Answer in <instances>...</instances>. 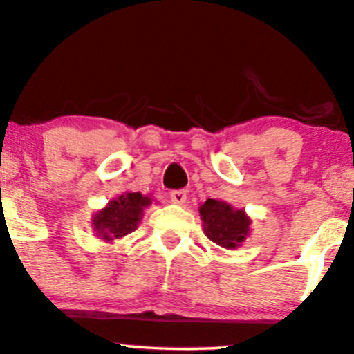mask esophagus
<instances>
[{"mask_svg":"<svg viewBox=\"0 0 354 354\" xmlns=\"http://www.w3.org/2000/svg\"><path fill=\"white\" fill-rule=\"evenodd\" d=\"M169 198H171V201L174 205H183V203L186 201V191L185 189H174L171 191V194H169Z\"/></svg>","mask_w":354,"mask_h":354,"instance_id":"obj_1","label":"esophagus"}]
</instances>
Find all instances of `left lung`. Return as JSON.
Returning <instances> with one entry per match:
<instances>
[{
    "label": "left lung",
    "mask_w": 354,
    "mask_h": 354,
    "mask_svg": "<svg viewBox=\"0 0 354 354\" xmlns=\"http://www.w3.org/2000/svg\"><path fill=\"white\" fill-rule=\"evenodd\" d=\"M205 233L209 241L231 250L245 241L250 233V218L243 209L231 208L228 203L206 200L200 208Z\"/></svg>",
    "instance_id": "8db88e82"
}]
</instances>
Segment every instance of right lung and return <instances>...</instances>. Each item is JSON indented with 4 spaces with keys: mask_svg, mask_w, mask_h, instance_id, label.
I'll return each instance as SVG.
<instances>
[{
    "mask_svg": "<svg viewBox=\"0 0 354 354\" xmlns=\"http://www.w3.org/2000/svg\"><path fill=\"white\" fill-rule=\"evenodd\" d=\"M149 205L151 200L141 193L121 194L118 200L109 201L106 208L96 214L93 225L100 236L106 241L123 238L138 228V223L143 216V208Z\"/></svg>",
    "mask_w": 354,
    "mask_h": 354,
    "instance_id": "right-lung-1",
    "label": "right lung"
}]
</instances>
